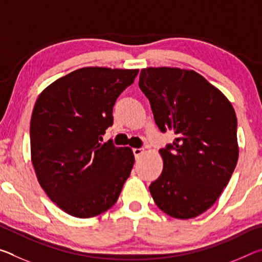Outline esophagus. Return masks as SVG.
I'll return each instance as SVG.
<instances>
[{"instance_id": "34e87169", "label": "esophagus", "mask_w": 262, "mask_h": 262, "mask_svg": "<svg viewBox=\"0 0 262 262\" xmlns=\"http://www.w3.org/2000/svg\"><path fill=\"white\" fill-rule=\"evenodd\" d=\"M133 152H134V156L137 158V157H140L142 154H143V149H142V148H134V149H133Z\"/></svg>"}]
</instances>
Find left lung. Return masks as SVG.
<instances>
[{
    "mask_svg": "<svg viewBox=\"0 0 262 262\" xmlns=\"http://www.w3.org/2000/svg\"><path fill=\"white\" fill-rule=\"evenodd\" d=\"M139 86L149 99L159 130L173 143L159 150L162 174L149 186L159 209L188 220L214 205L238 161L237 117L219 89L194 70L145 68Z\"/></svg>",
    "mask_w": 262,
    "mask_h": 262,
    "instance_id": "1",
    "label": "left lung"
}]
</instances>
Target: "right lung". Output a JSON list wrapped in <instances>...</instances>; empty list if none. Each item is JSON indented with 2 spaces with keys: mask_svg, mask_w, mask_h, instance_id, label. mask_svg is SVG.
Listing matches in <instances>:
<instances>
[{
  "mask_svg": "<svg viewBox=\"0 0 262 262\" xmlns=\"http://www.w3.org/2000/svg\"><path fill=\"white\" fill-rule=\"evenodd\" d=\"M139 69L86 67L56 79L35 101L31 161L39 184L67 214L89 219L117 202L134 165L129 147L101 143L113 106Z\"/></svg>",
  "mask_w": 262,
  "mask_h": 262,
  "instance_id": "add662e5",
  "label": "right lung"
}]
</instances>
